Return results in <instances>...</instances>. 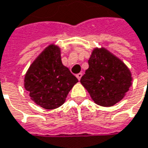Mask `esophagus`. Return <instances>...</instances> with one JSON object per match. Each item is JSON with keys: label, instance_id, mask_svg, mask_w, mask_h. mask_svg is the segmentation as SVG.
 Returning a JSON list of instances; mask_svg holds the SVG:
<instances>
[{"label": "esophagus", "instance_id": "1", "mask_svg": "<svg viewBox=\"0 0 148 148\" xmlns=\"http://www.w3.org/2000/svg\"><path fill=\"white\" fill-rule=\"evenodd\" d=\"M82 73H81V72H80V73H78V74H77V79H78L79 81L81 80V78H82Z\"/></svg>", "mask_w": 148, "mask_h": 148}]
</instances>
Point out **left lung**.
<instances>
[{
  "label": "left lung",
  "instance_id": "obj_1",
  "mask_svg": "<svg viewBox=\"0 0 148 148\" xmlns=\"http://www.w3.org/2000/svg\"><path fill=\"white\" fill-rule=\"evenodd\" d=\"M81 83L95 104L111 107L123 99L132 86V73L125 63L105 48H95Z\"/></svg>",
  "mask_w": 148,
  "mask_h": 148
}]
</instances>
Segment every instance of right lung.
Wrapping results in <instances>:
<instances>
[{
	"label": "right lung",
	"instance_id": "1",
	"mask_svg": "<svg viewBox=\"0 0 148 148\" xmlns=\"http://www.w3.org/2000/svg\"><path fill=\"white\" fill-rule=\"evenodd\" d=\"M77 78L62 64L61 49L52 43L38 56L26 71L24 86L30 99L45 110L64 104Z\"/></svg>",
	"mask_w": 148,
	"mask_h": 148
}]
</instances>
